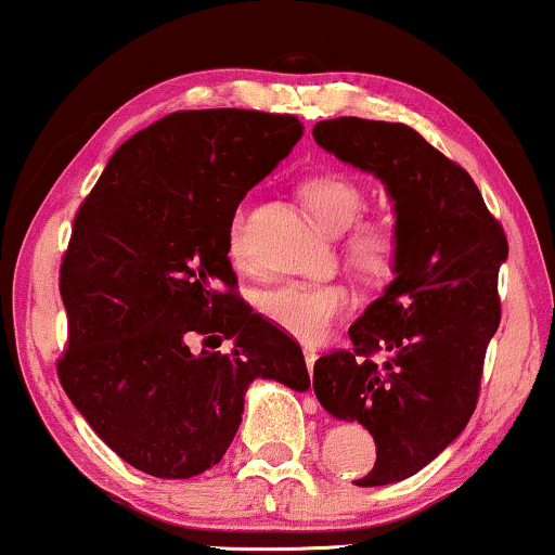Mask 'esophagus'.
<instances>
[{
	"mask_svg": "<svg viewBox=\"0 0 555 555\" xmlns=\"http://www.w3.org/2000/svg\"><path fill=\"white\" fill-rule=\"evenodd\" d=\"M302 352H305V362H308V371L313 373V365H315V360H318V352H315V347H308V344H305V347H302Z\"/></svg>",
	"mask_w": 555,
	"mask_h": 555,
	"instance_id": "1",
	"label": "esophagus"
}]
</instances>
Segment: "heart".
<instances>
[{
    "label": "heart",
    "instance_id": "obj_1",
    "mask_svg": "<svg viewBox=\"0 0 555 555\" xmlns=\"http://www.w3.org/2000/svg\"><path fill=\"white\" fill-rule=\"evenodd\" d=\"M302 197L310 214L326 232L339 234L360 219L365 195L352 180L339 175H321L302 184ZM229 253L234 260H245V219L234 216L229 229ZM399 256V232L391 221H367L354 229L347 240V258L360 273L371 279L386 276ZM354 295L341 282H286L263 292L260 310L273 326L286 331L299 341L315 344L328 334L336 321L352 310Z\"/></svg>",
    "mask_w": 555,
    "mask_h": 555
}]
</instances>
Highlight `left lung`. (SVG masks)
Masks as SVG:
<instances>
[{"label": "left lung", "instance_id": "left-lung-1", "mask_svg": "<svg viewBox=\"0 0 555 555\" xmlns=\"http://www.w3.org/2000/svg\"><path fill=\"white\" fill-rule=\"evenodd\" d=\"M313 138L384 182L393 203L391 284L352 323V349L321 358L313 373L323 410L360 423L375 441L373 473L354 486H388L436 460L473 417L501 321L506 234L473 177L412 127L339 117L318 122ZM373 351L387 362L373 363Z\"/></svg>", "mask_w": 555, "mask_h": 555}]
</instances>
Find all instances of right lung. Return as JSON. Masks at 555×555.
<instances>
[{
    "instance_id": "1",
    "label": "right lung",
    "mask_w": 555,
    "mask_h": 555,
    "mask_svg": "<svg viewBox=\"0 0 555 555\" xmlns=\"http://www.w3.org/2000/svg\"><path fill=\"white\" fill-rule=\"evenodd\" d=\"M299 138L289 114L175 112L114 151L75 216L56 371L75 410L140 473L184 480L219 464L256 378L310 388L299 344L221 292L237 284L234 211ZM221 338L232 353L215 352Z\"/></svg>"
}]
</instances>
